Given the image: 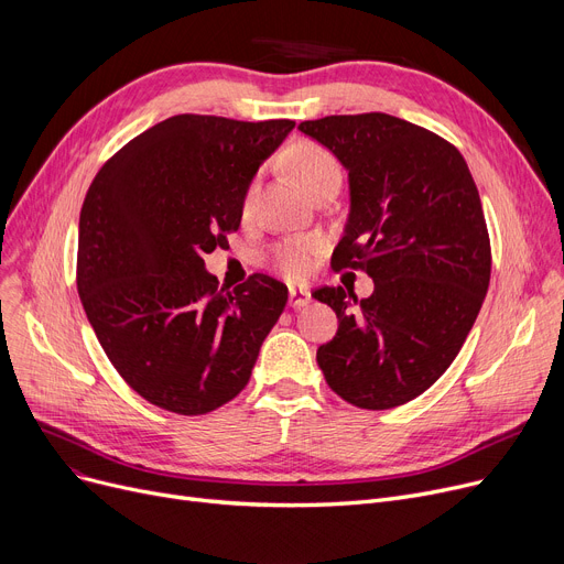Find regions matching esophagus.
<instances>
[{
	"label": "esophagus",
	"instance_id": "esophagus-1",
	"mask_svg": "<svg viewBox=\"0 0 564 564\" xmlns=\"http://www.w3.org/2000/svg\"><path fill=\"white\" fill-rule=\"evenodd\" d=\"M311 302L308 288H294L290 285V306L292 308H304Z\"/></svg>",
	"mask_w": 564,
	"mask_h": 564
}]
</instances>
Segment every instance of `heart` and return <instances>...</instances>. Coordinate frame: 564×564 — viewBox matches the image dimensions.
<instances>
[{"mask_svg": "<svg viewBox=\"0 0 564 564\" xmlns=\"http://www.w3.org/2000/svg\"><path fill=\"white\" fill-rule=\"evenodd\" d=\"M292 166L302 185L306 187V192H313L317 185L327 181H336V177L343 181V171L336 158L329 151H324V148L313 143H306L294 151ZM251 200H253V192L247 194V207L251 205ZM319 253H322V242L317 237H290V240H283L272 249V262L283 276L300 281L313 272Z\"/></svg>", "mask_w": 564, "mask_h": 564, "instance_id": "obj_1", "label": "heart"}]
</instances>
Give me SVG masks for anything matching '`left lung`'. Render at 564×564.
<instances>
[{
    "label": "left lung",
    "mask_w": 564,
    "mask_h": 564,
    "mask_svg": "<svg viewBox=\"0 0 564 564\" xmlns=\"http://www.w3.org/2000/svg\"><path fill=\"white\" fill-rule=\"evenodd\" d=\"M300 130L347 169L332 264L375 281L366 300L340 285L313 292L338 315L317 366L354 406H400L448 370L482 308L491 247L478 187L453 143L389 113L324 116Z\"/></svg>",
    "instance_id": "8db88e82"
}]
</instances>
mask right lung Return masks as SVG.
<instances>
[{
  "instance_id": "1",
  "label": "right lung",
  "mask_w": 564,
  "mask_h": 564,
  "mask_svg": "<svg viewBox=\"0 0 564 564\" xmlns=\"http://www.w3.org/2000/svg\"><path fill=\"white\" fill-rule=\"evenodd\" d=\"M294 121L181 113L126 143L94 177L79 215L77 292L128 387L200 416L230 402L288 302L267 274L226 292L205 253L240 228L260 164Z\"/></svg>"
}]
</instances>
